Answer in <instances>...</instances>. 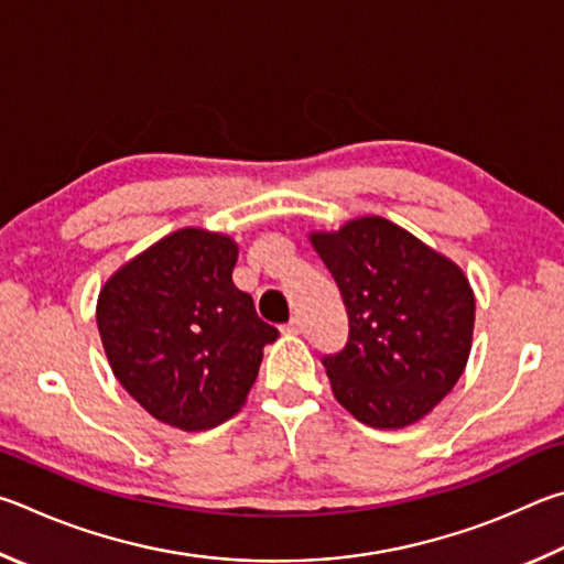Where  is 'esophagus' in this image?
<instances>
[{
    "label": "esophagus",
    "instance_id": "esophagus-1",
    "mask_svg": "<svg viewBox=\"0 0 564 564\" xmlns=\"http://www.w3.org/2000/svg\"><path fill=\"white\" fill-rule=\"evenodd\" d=\"M304 329V322L300 317H292L288 324H284V332H292V334H300Z\"/></svg>",
    "mask_w": 564,
    "mask_h": 564
}]
</instances>
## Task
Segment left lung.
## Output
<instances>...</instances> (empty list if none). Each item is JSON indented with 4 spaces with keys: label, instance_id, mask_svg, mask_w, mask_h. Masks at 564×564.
<instances>
[{
    "label": "left lung",
    "instance_id": "1",
    "mask_svg": "<svg viewBox=\"0 0 564 564\" xmlns=\"http://www.w3.org/2000/svg\"><path fill=\"white\" fill-rule=\"evenodd\" d=\"M312 245L341 292L349 337L322 354L337 401L373 429H403L456 387L476 300L456 264L383 217H361Z\"/></svg>",
    "mask_w": 564,
    "mask_h": 564
}]
</instances>
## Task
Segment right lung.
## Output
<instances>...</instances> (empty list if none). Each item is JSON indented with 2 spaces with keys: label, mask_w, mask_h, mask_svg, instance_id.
<instances>
[{
  "label": "right lung",
  "mask_w": 564,
  "mask_h": 564,
  "mask_svg": "<svg viewBox=\"0 0 564 564\" xmlns=\"http://www.w3.org/2000/svg\"><path fill=\"white\" fill-rule=\"evenodd\" d=\"M237 245L177 230L106 282L96 322L121 387L153 419L213 429L242 406L280 332L232 282Z\"/></svg>",
  "instance_id": "right-lung-1"
}]
</instances>
